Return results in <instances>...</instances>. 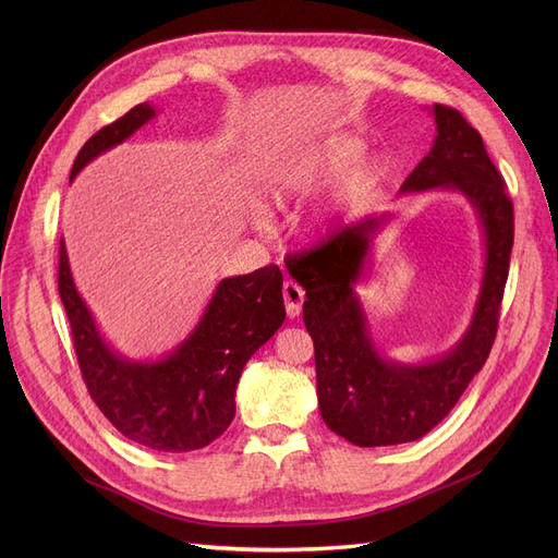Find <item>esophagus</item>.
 <instances>
[{"label":"esophagus","mask_w":558,"mask_h":558,"mask_svg":"<svg viewBox=\"0 0 558 558\" xmlns=\"http://www.w3.org/2000/svg\"><path fill=\"white\" fill-rule=\"evenodd\" d=\"M282 299H284V307H287V316L289 318H296L303 310V301H305V291L296 284L287 280L282 284Z\"/></svg>","instance_id":"obj_1"}]
</instances>
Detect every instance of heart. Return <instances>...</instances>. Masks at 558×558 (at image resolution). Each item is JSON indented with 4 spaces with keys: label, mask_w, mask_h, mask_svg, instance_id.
I'll return each instance as SVG.
<instances>
[{
    "label": "heart",
    "mask_w": 558,
    "mask_h": 558,
    "mask_svg": "<svg viewBox=\"0 0 558 558\" xmlns=\"http://www.w3.org/2000/svg\"><path fill=\"white\" fill-rule=\"evenodd\" d=\"M366 144L348 133H337L318 142L305 154H299L296 158L287 160L269 183V196L278 205V208H287L291 203H301L320 187H326L341 179L343 173L353 169L354 165L362 160ZM375 173L373 162H362L350 173L348 179V194L360 192ZM341 223V208H328L318 213L312 221V230L316 234H330ZM257 228H267L269 219L267 215L255 217Z\"/></svg>",
    "instance_id": "b5f03b06"
}]
</instances>
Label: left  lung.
Returning a JSON list of instances; mask_svg holds the SVG:
<instances>
[{"label": "left lung", "mask_w": 558, "mask_h": 558, "mask_svg": "<svg viewBox=\"0 0 558 558\" xmlns=\"http://www.w3.org/2000/svg\"><path fill=\"white\" fill-rule=\"evenodd\" d=\"M427 110L436 137L400 194L452 192L477 217L484 271L461 339L425 362L391 360L377 348L357 287L371 269L377 234L393 219L391 213L348 226L305 255L291 274L307 296L303 318L314 341L320 418L360 448L416 441L452 412L490 353L509 276L513 205L482 135L448 106L434 104Z\"/></svg>", "instance_id": "1"}]
</instances>
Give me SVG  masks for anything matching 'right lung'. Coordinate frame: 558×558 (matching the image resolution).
Here are the masks:
<instances>
[{"instance_id": "right-lung-1", "label": "right lung", "mask_w": 558, "mask_h": 558, "mask_svg": "<svg viewBox=\"0 0 558 558\" xmlns=\"http://www.w3.org/2000/svg\"><path fill=\"white\" fill-rule=\"evenodd\" d=\"M156 117L158 108L144 101L97 131L78 151L70 181ZM58 262V294L70 318L78 366L104 416L129 441L156 452L210 446L234 418V391L246 362L284 320L282 274L276 264L223 278L179 345L156 360H131L108 343L81 299L65 240Z\"/></svg>"}]
</instances>
